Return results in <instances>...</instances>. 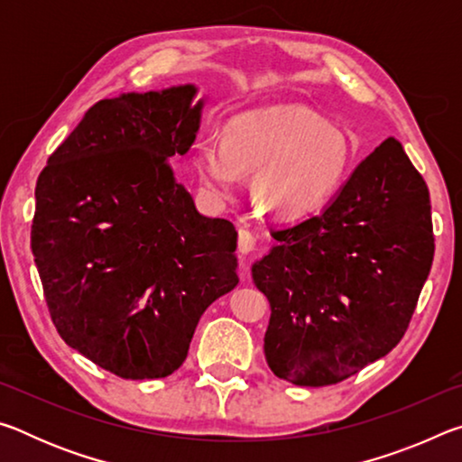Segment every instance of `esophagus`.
Masks as SVG:
<instances>
[{"label":"esophagus","mask_w":462,"mask_h":462,"mask_svg":"<svg viewBox=\"0 0 462 462\" xmlns=\"http://www.w3.org/2000/svg\"><path fill=\"white\" fill-rule=\"evenodd\" d=\"M254 246V236L248 230H240L238 232V253L240 254H248Z\"/></svg>","instance_id":"1"}]
</instances>
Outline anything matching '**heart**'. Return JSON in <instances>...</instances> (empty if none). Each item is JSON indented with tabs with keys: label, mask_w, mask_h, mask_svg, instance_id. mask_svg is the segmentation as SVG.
Returning <instances> with one entry per match:
<instances>
[{
	"label": "heart",
	"mask_w": 462,
	"mask_h": 462,
	"mask_svg": "<svg viewBox=\"0 0 462 462\" xmlns=\"http://www.w3.org/2000/svg\"><path fill=\"white\" fill-rule=\"evenodd\" d=\"M350 165L344 132L301 106H271L232 118L224 140L199 138L193 167L201 193L222 206L253 173L250 191L277 220L308 216L338 189Z\"/></svg>",
	"instance_id": "obj_1"
}]
</instances>
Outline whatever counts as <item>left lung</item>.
Listing matches in <instances>:
<instances>
[{"label":"left lung","instance_id":"1","mask_svg":"<svg viewBox=\"0 0 462 462\" xmlns=\"http://www.w3.org/2000/svg\"><path fill=\"white\" fill-rule=\"evenodd\" d=\"M253 263L279 379L322 387L385 356L408 330L434 259L426 181L387 138L318 216L273 232Z\"/></svg>","mask_w":462,"mask_h":462}]
</instances>
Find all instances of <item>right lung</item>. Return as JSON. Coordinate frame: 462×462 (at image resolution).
I'll list each match as a JSON object with an SVG mask.
<instances>
[{"label": "right lung", "mask_w": 462, "mask_h": 462, "mask_svg": "<svg viewBox=\"0 0 462 462\" xmlns=\"http://www.w3.org/2000/svg\"><path fill=\"white\" fill-rule=\"evenodd\" d=\"M195 83L101 99L36 183L32 254L69 346L124 379L187 358L203 311L238 283V232L198 212L169 162L189 152Z\"/></svg>", "instance_id": "add662e5"}]
</instances>
